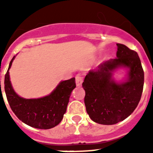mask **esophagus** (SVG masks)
<instances>
[{
	"label": "esophagus",
	"mask_w": 153,
	"mask_h": 153,
	"mask_svg": "<svg viewBox=\"0 0 153 153\" xmlns=\"http://www.w3.org/2000/svg\"><path fill=\"white\" fill-rule=\"evenodd\" d=\"M83 83V77L80 75H76V86H80Z\"/></svg>",
	"instance_id": "esophagus-1"
}]
</instances>
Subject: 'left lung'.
<instances>
[{"instance_id":"1","label":"left lung","mask_w":153,"mask_h":153,"mask_svg":"<svg viewBox=\"0 0 153 153\" xmlns=\"http://www.w3.org/2000/svg\"><path fill=\"white\" fill-rule=\"evenodd\" d=\"M117 58L110 59L90 70L83 87L86 92L84 103L93 122L113 125L130 116L138 106L144 84V72L137 53L124 44H117ZM120 68L127 70L125 79L113 77Z\"/></svg>"}]
</instances>
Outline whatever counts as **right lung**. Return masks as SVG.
Wrapping results in <instances>:
<instances>
[{"label":"right lung","mask_w":153,"mask_h":153,"mask_svg":"<svg viewBox=\"0 0 153 153\" xmlns=\"http://www.w3.org/2000/svg\"><path fill=\"white\" fill-rule=\"evenodd\" d=\"M15 56L10 62L4 78L5 93L12 111L19 120L33 128L48 129L55 127L67 111L70 94L76 87L75 78L60 82L49 95L44 97L23 98L14 91L10 79L9 70Z\"/></svg>","instance_id":"add662e5"}]
</instances>
